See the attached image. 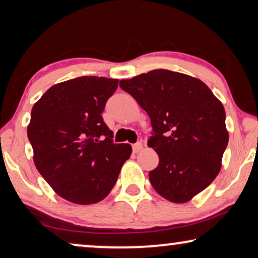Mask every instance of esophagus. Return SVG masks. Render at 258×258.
<instances>
[{
	"instance_id": "1",
	"label": "esophagus",
	"mask_w": 258,
	"mask_h": 258,
	"mask_svg": "<svg viewBox=\"0 0 258 258\" xmlns=\"http://www.w3.org/2000/svg\"><path fill=\"white\" fill-rule=\"evenodd\" d=\"M143 149V146H142V143H136V144H134L133 146V151L135 154H137V153H140L141 150Z\"/></svg>"
}]
</instances>
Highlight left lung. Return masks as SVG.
Wrapping results in <instances>:
<instances>
[{"mask_svg":"<svg viewBox=\"0 0 258 258\" xmlns=\"http://www.w3.org/2000/svg\"><path fill=\"white\" fill-rule=\"evenodd\" d=\"M119 87L150 117L148 146L160 158L149 172L151 185L170 202H189L221 170L229 141L222 102L201 80L167 69L122 80Z\"/></svg>","mask_w":258,"mask_h":258,"instance_id":"8db88e82","label":"left lung"}]
</instances>
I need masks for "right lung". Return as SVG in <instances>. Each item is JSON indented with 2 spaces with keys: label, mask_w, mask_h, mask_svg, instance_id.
Returning a JSON list of instances; mask_svg holds the SVG:
<instances>
[{
  "label": "right lung",
  "mask_w": 258,
  "mask_h": 258,
  "mask_svg": "<svg viewBox=\"0 0 258 258\" xmlns=\"http://www.w3.org/2000/svg\"><path fill=\"white\" fill-rule=\"evenodd\" d=\"M117 86L116 79L76 77L49 88L31 109L27 133L35 167L69 202L94 204L105 199L132 155L130 144L112 143V132L101 115Z\"/></svg>",
  "instance_id": "right-lung-1"
}]
</instances>
